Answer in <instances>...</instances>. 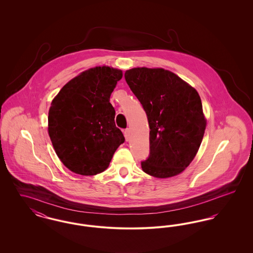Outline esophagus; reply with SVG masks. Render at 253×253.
Returning a JSON list of instances; mask_svg holds the SVG:
<instances>
[{"label": "esophagus", "mask_w": 253, "mask_h": 253, "mask_svg": "<svg viewBox=\"0 0 253 253\" xmlns=\"http://www.w3.org/2000/svg\"><path fill=\"white\" fill-rule=\"evenodd\" d=\"M124 136H125V139L126 141H129L130 140V129H126L124 130Z\"/></svg>", "instance_id": "esophagus-1"}]
</instances>
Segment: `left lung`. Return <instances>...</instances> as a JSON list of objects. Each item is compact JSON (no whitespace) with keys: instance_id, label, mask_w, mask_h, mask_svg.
I'll return each instance as SVG.
<instances>
[{"instance_id":"8db88e82","label":"left lung","mask_w":253,"mask_h":253,"mask_svg":"<svg viewBox=\"0 0 253 253\" xmlns=\"http://www.w3.org/2000/svg\"><path fill=\"white\" fill-rule=\"evenodd\" d=\"M124 77L150 126V156L141 168L157 178L179 174L193 161L204 136L207 120L199 94L163 68L135 67Z\"/></svg>"}]
</instances>
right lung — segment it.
Returning a JSON list of instances; mask_svg holds the SVG:
<instances>
[{
    "label": "right lung",
    "instance_id": "obj_1",
    "mask_svg": "<svg viewBox=\"0 0 253 253\" xmlns=\"http://www.w3.org/2000/svg\"><path fill=\"white\" fill-rule=\"evenodd\" d=\"M122 76L120 69L105 65L90 68L69 81L51 102L49 136L62 164L75 173L104 171L125 140L110 103Z\"/></svg>",
    "mask_w": 253,
    "mask_h": 253
}]
</instances>
